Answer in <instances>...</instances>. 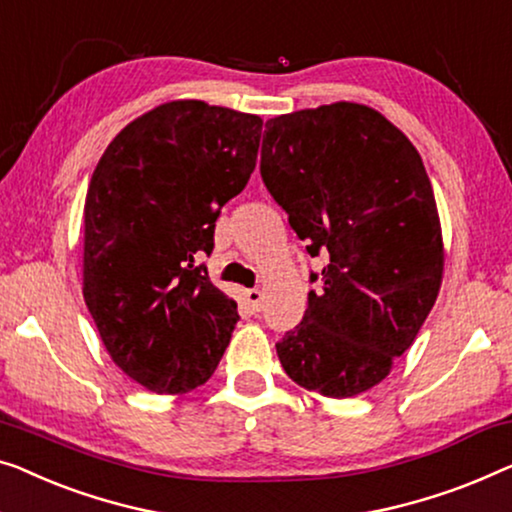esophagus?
Returning a JSON list of instances; mask_svg holds the SVG:
<instances>
[{"mask_svg": "<svg viewBox=\"0 0 512 512\" xmlns=\"http://www.w3.org/2000/svg\"><path fill=\"white\" fill-rule=\"evenodd\" d=\"M244 300H247V305H249L251 311H254V314H258V311H261L263 293L258 291V288H249V291H244Z\"/></svg>", "mask_w": 512, "mask_h": 512, "instance_id": "esophagus-1", "label": "esophagus"}]
</instances>
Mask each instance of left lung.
I'll use <instances>...</instances> for the list:
<instances>
[{
	"label": "left lung",
	"instance_id": "left-lung-1",
	"mask_svg": "<svg viewBox=\"0 0 512 512\" xmlns=\"http://www.w3.org/2000/svg\"><path fill=\"white\" fill-rule=\"evenodd\" d=\"M261 177L330 258L302 321L277 342L284 372L325 397L360 395L413 344L441 288L432 182L411 140L374 108L330 103L265 122Z\"/></svg>",
	"mask_w": 512,
	"mask_h": 512
}]
</instances>
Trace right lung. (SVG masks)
I'll list each match as a JSON object with an SVG mask.
<instances>
[{
  "instance_id": "obj_1",
  "label": "right lung",
  "mask_w": 512,
  "mask_h": 512,
  "mask_svg": "<svg viewBox=\"0 0 512 512\" xmlns=\"http://www.w3.org/2000/svg\"><path fill=\"white\" fill-rule=\"evenodd\" d=\"M261 129L258 115L170 101L127 124L94 168L85 305L115 365L159 395L210 379L240 321L198 258L254 173Z\"/></svg>"
}]
</instances>
